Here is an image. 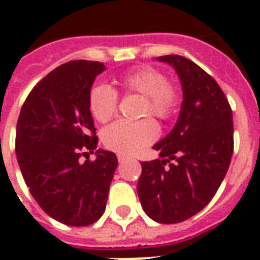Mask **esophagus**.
<instances>
[{"mask_svg": "<svg viewBox=\"0 0 260 260\" xmlns=\"http://www.w3.org/2000/svg\"><path fill=\"white\" fill-rule=\"evenodd\" d=\"M117 158H118L119 163H122V161H124V160H125V158H126V157H125V156H122V154H118V156H117Z\"/></svg>", "mask_w": 260, "mask_h": 260, "instance_id": "esophagus-1", "label": "esophagus"}]
</instances>
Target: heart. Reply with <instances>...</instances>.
Returning a JSON list of instances; mask_svg holds the SVG:
<instances>
[{"label": "heart", "mask_w": 260, "mask_h": 260, "mask_svg": "<svg viewBox=\"0 0 260 260\" xmlns=\"http://www.w3.org/2000/svg\"><path fill=\"white\" fill-rule=\"evenodd\" d=\"M125 94L143 96L145 103L142 115L167 121L174 115L181 104L178 86L167 80V76L157 68L141 67L121 75L117 80ZM118 91L107 83H99L89 91V110L99 122L113 118L118 107ZM158 129L152 118L141 121H117L103 131L104 146L119 154H135L156 141Z\"/></svg>", "instance_id": "1"}]
</instances>
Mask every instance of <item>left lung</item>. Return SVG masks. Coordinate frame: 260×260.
Instances as JSON below:
<instances>
[{"instance_id":"1","label":"left lung","mask_w":260,"mask_h":260,"mask_svg":"<svg viewBox=\"0 0 260 260\" xmlns=\"http://www.w3.org/2000/svg\"><path fill=\"white\" fill-rule=\"evenodd\" d=\"M180 76L184 100L180 118L153 149L160 157L142 163L138 195L154 221L181 223L216 195L234 152L233 111L210 75L181 55L157 57Z\"/></svg>"}]
</instances>
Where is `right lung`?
<instances>
[{"instance_id":"right-lung-1","label":"right lung","mask_w":260,"mask_h":260,"mask_svg":"<svg viewBox=\"0 0 260 260\" xmlns=\"http://www.w3.org/2000/svg\"><path fill=\"white\" fill-rule=\"evenodd\" d=\"M104 69L99 61L62 64L31 89L18 118L15 152L26 185L48 216L67 225L102 217L118 166L106 150L89 160L99 142L89 91Z\"/></svg>"}]
</instances>
